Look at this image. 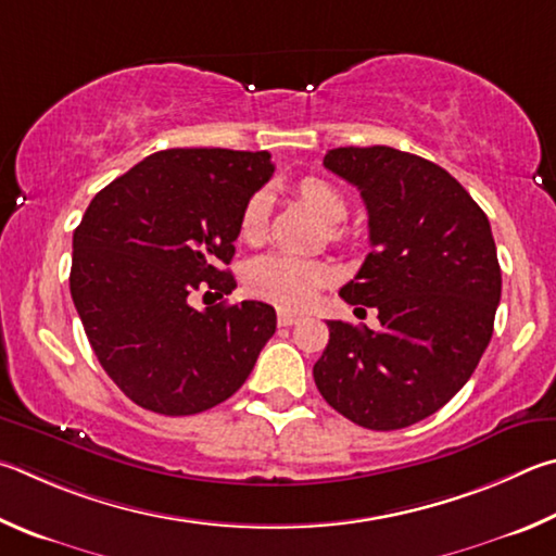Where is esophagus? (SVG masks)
Listing matches in <instances>:
<instances>
[{"instance_id": "1", "label": "esophagus", "mask_w": 556, "mask_h": 556, "mask_svg": "<svg viewBox=\"0 0 556 556\" xmlns=\"http://www.w3.org/2000/svg\"><path fill=\"white\" fill-rule=\"evenodd\" d=\"M298 315H293V313H288V309H280L278 313V325L280 327H293V325H298Z\"/></svg>"}]
</instances>
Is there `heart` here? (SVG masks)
I'll list each match as a JSON object with an SVG mask.
<instances>
[{"mask_svg":"<svg viewBox=\"0 0 556 556\" xmlns=\"http://www.w3.org/2000/svg\"><path fill=\"white\" fill-rule=\"evenodd\" d=\"M298 192L323 219L337 224L346 217L344 194L332 182L323 178H303L298 182ZM266 192H253L243 204L239 217L241 239L258 241L266 231ZM332 278L334 273L327 263L286 251L263 253V256L253 258L247 268V286L251 293L288 309L307 307Z\"/></svg>","mask_w":556,"mask_h":556,"instance_id":"b5f03b06","label":"heart"}]
</instances>
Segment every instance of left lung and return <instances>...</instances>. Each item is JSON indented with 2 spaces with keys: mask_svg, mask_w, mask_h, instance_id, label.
<instances>
[{
  "mask_svg": "<svg viewBox=\"0 0 556 556\" xmlns=\"http://www.w3.org/2000/svg\"><path fill=\"white\" fill-rule=\"evenodd\" d=\"M325 168L356 185L368 210L371 253L339 295L376 307L381 329L329 319L315 383L346 420L401 430L450 403L491 342L501 303L491 224L459 180L415 153L346 146L327 151Z\"/></svg>",
  "mask_w": 556,
  "mask_h": 556,
  "instance_id": "left-lung-1",
  "label": "left lung"
}]
</instances>
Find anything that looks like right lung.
I'll return each mask as SVG.
<instances>
[{"instance_id": "1", "label": "right lung", "mask_w": 556, "mask_h": 556, "mask_svg": "<svg viewBox=\"0 0 556 556\" xmlns=\"http://www.w3.org/2000/svg\"><path fill=\"white\" fill-rule=\"evenodd\" d=\"M273 175L268 151L168 149L92 198L73 233L71 295L119 391L161 415L219 405L247 381L276 332V309L190 305L229 295L247 200Z\"/></svg>"}]
</instances>
